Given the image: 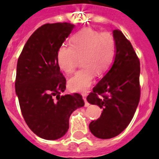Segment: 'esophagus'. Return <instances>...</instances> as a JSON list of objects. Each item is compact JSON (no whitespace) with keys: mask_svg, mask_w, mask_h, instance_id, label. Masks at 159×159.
<instances>
[{"mask_svg":"<svg viewBox=\"0 0 159 159\" xmlns=\"http://www.w3.org/2000/svg\"><path fill=\"white\" fill-rule=\"evenodd\" d=\"M83 100H84V102H85V106H86V107L89 106V103L87 102V98H86V97H85V96H83Z\"/></svg>","mask_w":159,"mask_h":159,"instance_id":"obj_1","label":"esophagus"}]
</instances>
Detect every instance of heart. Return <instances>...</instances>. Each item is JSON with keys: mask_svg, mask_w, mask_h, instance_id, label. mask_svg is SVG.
<instances>
[{"mask_svg": "<svg viewBox=\"0 0 159 159\" xmlns=\"http://www.w3.org/2000/svg\"><path fill=\"white\" fill-rule=\"evenodd\" d=\"M116 40L109 32L91 28L82 29L70 39V46L62 45L57 52V62L62 72H74L78 57L82 67L69 80L72 91L86 92L94 81L95 75L108 71L116 57Z\"/></svg>", "mask_w": 159, "mask_h": 159, "instance_id": "obj_1", "label": "heart"}]
</instances>
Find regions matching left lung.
I'll return each mask as SVG.
<instances>
[{"mask_svg": "<svg viewBox=\"0 0 159 159\" xmlns=\"http://www.w3.org/2000/svg\"><path fill=\"white\" fill-rule=\"evenodd\" d=\"M116 57L111 69L87 97L102 108L101 117L92 121L90 131L97 138L116 137L130 123L140 98V63L133 46L119 30L113 31Z\"/></svg>", "mask_w": 159, "mask_h": 159, "instance_id": "obj_1", "label": "left lung"}]
</instances>
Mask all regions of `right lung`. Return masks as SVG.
I'll return each instance as SVG.
<instances>
[{"label":"right lung","mask_w":159,"mask_h":159,"mask_svg":"<svg viewBox=\"0 0 159 159\" xmlns=\"http://www.w3.org/2000/svg\"><path fill=\"white\" fill-rule=\"evenodd\" d=\"M74 27L67 22L42 25L29 38L17 62L15 87L22 116L36 135L48 140L64 135L71 114L85 104L78 93L60 96L66 79L57 52Z\"/></svg>","instance_id":"add662e5"}]
</instances>
